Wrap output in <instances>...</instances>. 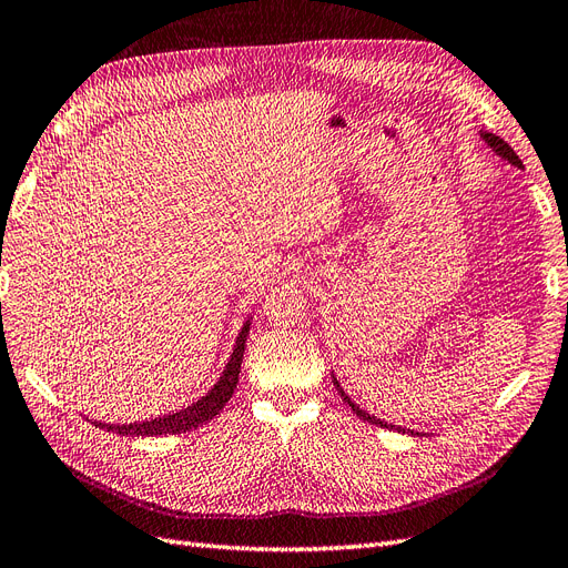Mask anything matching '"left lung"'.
<instances>
[{
	"instance_id": "left-lung-1",
	"label": "left lung",
	"mask_w": 568,
	"mask_h": 568,
	"mask_svg": "<svg viewBox=\"0 0 568 568\" xmlns=\"http://www.w3.org/2000/svg\"><path fill=\"white\" fill-rule=\"evenodd\" d=\"M480 138H483V142L488 144V148L497 154V156H501L505 161H509L511 166H516V169H524V161L518 159V154L509 148V144L501 140V138H497V135H493V133H488V131H480ZM333 385H335V390L339 393V397H343L349 407H352V412L359 416L362 420H366V424H374V426H381V428H395V430H402V433H407V428H402V426H395V424H387V420H383V418H378V416H374V414H368V412H364L359 404H354V399L343 390V385L337 383V378L333 376ZM412 435H420L418 430H409Z\"/></svg>"
}]
</instances>
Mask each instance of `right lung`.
<instances>
[{
  "instance_id": "obj_1",
  "label": "right lung",
  "mask_w": 568,
  "mask_h": 568,
  "mask_svg": "<svg viewBox=\"0 0 568 568\" xmlns=\"http://www.w3.org/2000/svg\"><path fill=\"white\" fill-rule=\"evenodd\" d=\"M250 335V318L245 321V326L237 333L235 347L229 364H225L221 378L214 383L212 390H209L204 397L197 402H192L190 407L178 409L173 414L156 416L150 420H135V424H102V420H92L94 426L106 428L111 433L119 435H144V437H154V435H175V433H185L197 428L206 420H212L223 407L225 402L233 397V390L237 387V376H240V364H242V354H245V343Z\"/></svg>"
}]
</instances>
